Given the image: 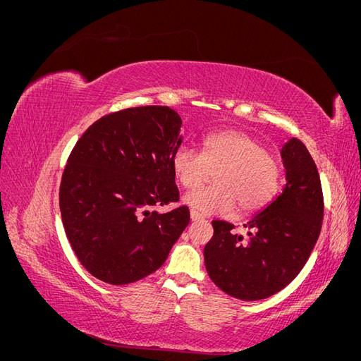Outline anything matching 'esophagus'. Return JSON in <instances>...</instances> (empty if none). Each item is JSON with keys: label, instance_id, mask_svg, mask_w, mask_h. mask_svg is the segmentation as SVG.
<instances>
[{"label": "esophagus", "instance_id": "esophagus-1", "mask_svg": "<svg viewBox=\"0 0 361 361\" xmlns=\"http://www.w3.org/2000/svg\"><path fill=\"white\" fill-rule=\"evenodd\" d=\"M191 220L192 221H200V220H203V215L200 214V212H197V211H191Z\"/></svg>", "mask_w": 361, "mask_h": 361}]
</instances>
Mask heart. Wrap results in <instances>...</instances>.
<instances>
[{
  "instance_id": "obj_1",
  "label": "heart",
  "mask_w": 361,
  "mask_h": 361,
  "mask_svg": "<svg viewBox=\"0 0 361 361\" xmlns=\"http://www.w3.org/2000/svg\"><path fill=\"white\" fill-rule=\"evenodd\" d=\"M173 171L185 188H197L215 171V185L194 190L185 203L203 214H255L268 206L280 187L279 159L259 140L241 130H221L203 138V154L180 145L173 152Z\"/></svg>"
}]
</instances>
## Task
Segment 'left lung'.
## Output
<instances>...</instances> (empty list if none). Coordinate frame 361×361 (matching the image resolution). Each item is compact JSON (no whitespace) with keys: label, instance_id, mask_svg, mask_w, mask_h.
Here are the masks:
<instances>
[{"label":"left lung","instance_id":"left-lung-1","mask_svg":"<svg viewBox=\"0 0 361 361\" xmlns=\"http://www.w3.org/2000/svg\"><path fill=\"white\" fill-rule=\"evenodd\" d=\"M286 185L279 197L245 224L212 221L214 236L204 245V265L223 292L244 301L271 297L300 274L318 241L324 195L316 164L298 138L281 149Z\"/></svg>","mask_w":361,"mask_h":361}]
</instances>
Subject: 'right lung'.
<instances>
[{"instance_id": "1", "label": "right lung", "mask_w": 361, "mask_h": 361, "mask_svg": "<svg viewBox=\"0 0 361 361\" xmlns=\"http://www.w3.org/2000/svg\"><path fill=\"white\" fill-rule=\"evenodd\" d=\"M180 116L169 106L126 108L101 117L72 149L60 183L64 232L81 265L110 285L155 272L190 223L171 158Z\"/></svg>"}]
</instances>
